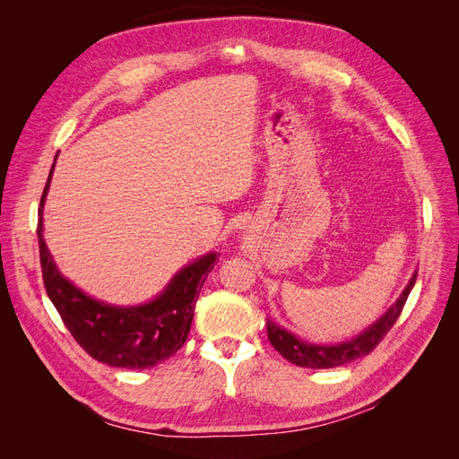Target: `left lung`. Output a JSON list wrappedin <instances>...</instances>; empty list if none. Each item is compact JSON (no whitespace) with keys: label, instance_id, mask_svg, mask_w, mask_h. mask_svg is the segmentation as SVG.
<instances>
[{"label":"left lung","instance_id":"8db88e82","mask_svg":"<svg viewBox=\"0 0 459 459\" xmlns=\"http://www.w3.org/2000/svg\"><path fill=\"white\" fill-rule=\"evenodd\" d=\"M415 277H418V272H413L408 285L404 287V290H402L393 307L386 308V312L379 319H375L369 327H366L362 333H358L356 337L349 341L337 342V344H314V342L299 339L285 327L272 322V319L266 322L268 339L277 352H280L285 359H289L290 364L300 366V368L327 369V368L351 364L358 358L368 356L396 324L402 308H404L410 290L415 285Z\"/></svg>","mask_w":459,"mask_h":459}]
</instances>
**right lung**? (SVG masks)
Segmentation results:
<instances>
[{
	"label": "right lung",
	"instance_id": "1",
	"mask_svg": "<svg viewBox=\"0 0 459 459\" xmlns=\"http://www.w3.org/2000/svg\"><path fill=\"white\" fill-rule=\"evenodd\" d=\"M55 160L38 208L39 262L49 300L76 342L97 362L126 369H147L164 362L184 346L201 287L218 255L206 253L187 264L145 304L117 307L86 295L59 272L44 239V204Z\"/></svg>",
	"mask_w": 459,
	"mask_h": 459
}]
</instances>
